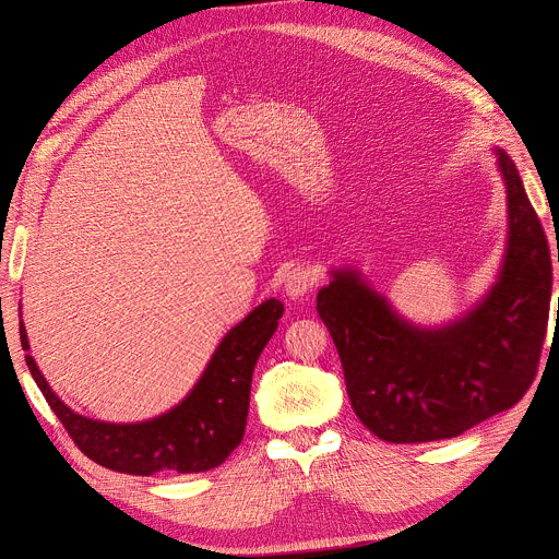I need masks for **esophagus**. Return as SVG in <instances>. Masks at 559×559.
I'll return each mask as SVG.
<instances>
[{"mask_svg": "<svg viewBox=\"0 0 559 559\" xmlns=\"http://www.w3.org/2000/svg\"><path fill=\"white\" fill-rule=\"evenodd\" d=\"M317 277L312 275V270L308 267H294L289 275L284 280V292L292 300H298L302 296H308L314 289Z\"/></svg>", "mask_w": 559, "mask_h": 559, "instance_id": "esophagus-1", "label": "esophagus"}]
</instances>
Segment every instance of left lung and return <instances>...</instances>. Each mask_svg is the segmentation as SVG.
<instances>
[{"label":"left lung","instance_id":"obj_1","mask_svg":"<svg viewBox=\"0 0 559 559\" xmlns=\"http://www.w3.org/2000/svg\"><path fill=\"white\" fill-rule=\"evenodd\" d=\"M495 156L509 233L497 282L466 314L443 326L413 324L354 267L329 270L331 282L317 294L352 408L386 443L460 436L513 408L536 376L550 312V249L515 163L501 148Z\"/></svg>","mask_w":559,"mask_h":559}]
</instances>
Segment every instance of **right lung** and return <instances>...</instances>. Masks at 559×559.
Returning a JSON list of instances; mask_svg holds the SVG:
<instances>
[{"label": "right lung", "instance_id": "1", "mask_svg": "<svg viewBox=\"0 0 559 559\" xmlns=\"http://www.w3.org/2000/svg\"><path fill=\"white\" fill-rule=\"evenodd\" d=\"M282 312L284 306L277 298H267L253 308L222 337L191 392L175 408L144 421L116 425L74 413L50 389L35 357L25 354V361L50 411L95 464L130 476L200 473L226 462L242 443L253 366L277 331ZM21 345L29 349L23 321Z\"/></svg>", "mask_w": 559, "mask_h": 559}]
</instances>
